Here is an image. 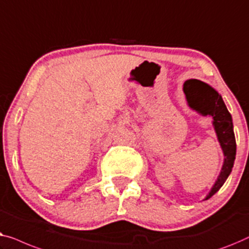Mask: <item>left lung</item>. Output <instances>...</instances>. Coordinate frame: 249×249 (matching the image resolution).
<instances>
[{
	"label": "left lung",
	"instance_id": "8db88e82",
	"mask_svg": "<svg viewBox=\"0 0 249 249\" xmlns=\"http://www.w3.org/2000/svg\"><path fill=\"white\" fill-rule=\"evenodd\" d=\"M188 81H191V80H188ZM188 81L184 83L183 88L185 94H186L188 106L193 110L197 111L198 114H201L202 116H208L209 115V116L212 117V125L214 127L216 138H218L220 146L222 149L223 156H225L221 171H220L219 176L216 178L211 191L209 192V194L204 198L209 199L225 184L231 170H232L234 159H236V139H234L233 133L232 117H231L225 103H223L221 94H219L218 91L213 89L211 86L206 85V83L202 82L205 88L203 90L202 97L191 100L186 92V85Z\"/></svg>",
	"mask_w": 249,
	"mask_h": 249
}]
</instances>
